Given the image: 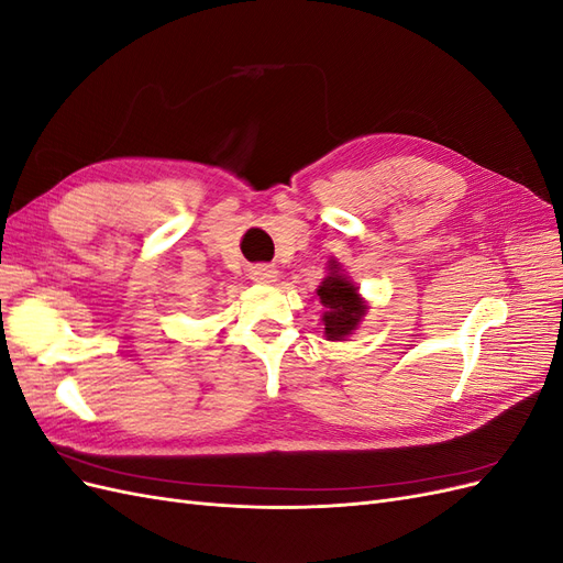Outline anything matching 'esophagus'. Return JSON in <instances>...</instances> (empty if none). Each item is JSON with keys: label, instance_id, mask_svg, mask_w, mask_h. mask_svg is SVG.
<instances>
[{"label": "esophagus", "instance_id": "obj_1", "mask_svg": "<svg viewBox=\"0 0 563 563\" xmlns=\"http://www.w3.org/2000/svg\"><path fill=\"white\" fill-rule=\"evenodd\" d=\"M251 279L258 284H275L279 279V269L272 265H255L251 269Z\"/></svg>", "mask_w": 563, "mask_h": 563}]
</instances>
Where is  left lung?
Listing matches in <instances>:
<instances>
[{
    "instance_id": "1",
    "label": "left lung",
    "mask_w": 563,
    "mask_h": 563,
    "mask_svg": "<svg viewBox=\"0 0 563 563\" xmlns=\"http://www.w3.org/2000/svg\"><path fill=\"white\" fill-rule=\"evenodd\" d=\"M317 296L319 302L323 305V338L335 343V340L350 338L362 327V321L368 312V302L360 294V286L345 275L343 265L335 258L327 263V277L321 279Z\"/></svg>"
}]
</instances>
